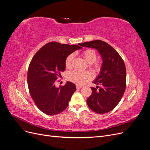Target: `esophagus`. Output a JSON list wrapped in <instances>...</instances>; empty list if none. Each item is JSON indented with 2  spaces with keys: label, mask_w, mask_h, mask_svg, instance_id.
I'll list each match as a JSON object with an SVG mask.
<instances>
[{
  "label": "esophagus",
  "mask_w": 150,
  "mask_h": 150,
  "mask_svg": "<svg viewBox=\"0 0 150 150\" xmlns=\"http://www.w3.org/2000/svg\"><path fill=\"white\" fill-rule=\"evenodd\" d=\"M76 86V88H77V89H81V88L83 87L82 86H81V85H78V84H77Z\"/></svg>",
  "instance_id": "34e87169"
}]
</instances>
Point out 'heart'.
<instances>
[{
    "mask_svg": "<svg viewBox=\"0 0 150 150\" xmlns=\"http://www.w3.org/2000/svg\"><path fill=\"white\" fill-rule=\"evenodd\" d=\"M82 56L85 61L89 64L93 66L95 68H99V64H95L97 59V52L94 49H88L82 52ZM74 54H71L68 56L65 61V65L67 69H71L73 65ZM93 78V74L90 72H81L78 71H72L67 74V79L71 82L78 85H83L91 80Z\"/></svg>",
    "mask_w": 150,
    "mask_h": 150,
    "instance_id": "obj_1",
    "label": "heart"
}]
</instances>
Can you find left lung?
I'll use <instances>...</instances> for the list:
<instances>
[{
  "label": "left lung",
  "mask_w": 150,
  "mask_h": 150,
  "mask_svg": "<svg viewBox=\"0 0 150 150\" xmlns=\"http://www.w3.org/2000/svg\"><path fill=\"white\" fill-rule=\"evenodd\" d=\"M79 45L97 49L103 59L100 73L93 82L98 86L91 88L92 94L87 99L88 105L91 110L99 114L110 112L120 103L125 91V62L116 50L103 40H94Z\"/></svg>",
  "instance_id": "left-lung-1"
}]
</instances>
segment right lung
Returning <instances> with one entry per match:
<instances>
[{"label": "right lung", "mask_w": 150, "mask_h": 150, "mask_svg": "<svg viewBox=\"0 0 150 150\" xmlns=\"http://www.w3.org/2000/svg\"><path fill=\"white\" fill-rule=\"evenodd\" d=\"M81 48L78 45L50 42L32 59L28 72L29 93L35 105L45 114L57 115L69 104L76 90L75 84L67 81L64 86L56 88L55 83L61 72L65 71L66 57Z\"/></svg>", "instance_id": "add662e5"}]
</instances>
